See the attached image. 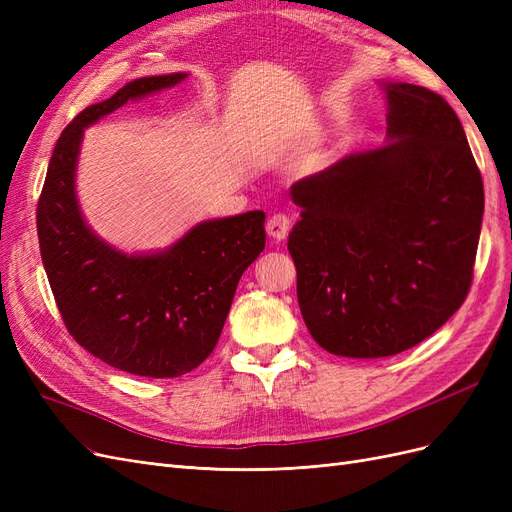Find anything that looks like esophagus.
Here are the masks:
<instances>
[{
    "label": "esophagus",
    "mask_w": 512,
    "mask_h": 512,
    "mask_svg": "<svg viewBox=\"0 0 512 512\" xmlns=\"http://www.w3.org/2000/svg\"><path fill=\"white\" fill-rule=\"evenodd\" d=\"M288 230H290V220H288V215H284V213H273L271 218L267 220V232H269V237L275 239V241L286 239Z\"/></svg>",
    "instance_id": "1"
}]
</instances>
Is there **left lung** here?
I'll return each instance as SVG.
<instances>
[{
  "instance_id": "obj_1",
  "label": "left lung",
  "mask_w": 512,
  "mask_h": 512,
  "mask_svg": "<svg viewBox=\"0 0 512 512\" xmlns=\"http://www.w3.org/2000/svg\"><path fill=\"white\" fill-rule=\"evenodd\" d=\"M386 141L290 185L288 252L316 344L380 359L421 344L461 307L483 224V179L448 102L380 83Z\"/></svg>"
}]
</instances>
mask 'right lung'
<instances>
[{"label":"right lung","mask_w":512,"mask_h":512,"mask_svg":"<svg viewBox=\"0 0 512 512\" xmlns=\"http://www.w3.org/2000/svg\"><path fill=\"white\" fill-rule=\"evenodd\" d=\"M185 79L143 76L76 115L53 149L38 203L42 265L70 335L106 365L145 378H177L207 359L267 239L265 211H247L198 222L166 250L128 254L85 222L76 196L85 128Z\"/></svg>","instance_id":"right-lung-1"}]
</instances>
